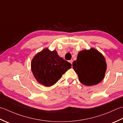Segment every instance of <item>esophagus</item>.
I'll use <instances>...</instances> for the list:
<instances>
[{
    "label": "esophagus",
    "instance_id": "1",
    "mask_svg": "<svg viewBox=\"0 0 123 123\" xmlns=\"http://www.w3.org/2000/svg\"><path fill=\"white\" fill-rule=\"evenodd\" d=\"M69 62H70V63H71L72 65V64H73V60L72 59H71V60H70V61H69Z\"/></svg>",
    "mask_w": 123,
    "mask_h": 123
}]
</instances>
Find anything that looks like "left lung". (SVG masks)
Returning a JSON list of instances; mask_svg holds the SVG:
<instances>
[{
    "label": "left lung",
    "instance_id": "left-lung-1",
    "mask_svg": "<svg viewBox=\"0 0 123 123\" xmlns=\"http://www.w3.org/2000/svg\"><path fill=\"white\" fill-rule=\"evenodd\" d=\"M73 67L79 81L87 86L96 85L104 79L107 69L105 57L93 48L80 51Z\"/></svg>",
    "mask_w": 123,
    "mask_h": 123
}]
</instances>
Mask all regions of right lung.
<instances>
[{"instance_id":"1","label":"right lung","mask_w":123,"mask_h":123,"mask_svg":"<svg viewBox=\"0 0 123 123\" xmlns=\"http://www.w3.org/2000/svg\"><path fill=\"white\" fill-rule=\"evenodd\" d=\"M72 66L71 63L60 57L56 51L46 48L34 57L32 72L40 83L46 86H53Z\"/></svg>"}]
</instances>
